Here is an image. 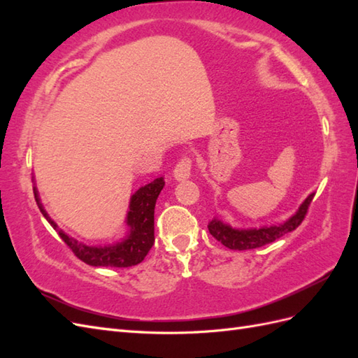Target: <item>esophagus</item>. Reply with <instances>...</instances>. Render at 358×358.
<instances>
[{"label":"esophagus","mask_w":358,"mask_h":358,"mask_svg":"<svg viewBox=\"0 0 358 358\" xmlns=\"http://www.w3.org/2000/svg\"><path fill=\"white\" fill-rule=\"evenodd\" d=\"M191 169H192V158L191 157H182L176 162L175 169H173V176H175L176 180L188 179L189 175H191Z\"/></svg>","instance_id":"esophagus-1"}]
</instances>
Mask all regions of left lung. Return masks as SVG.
Masks as SVG:
<instances>
[{"mask_svg":"<svg viewBox=\"0 0 358 358\" xmlns=\"http://www.w3.org/2000/svg\"><path fill=\"white\" fill-rule=\"evenodd\" d=\"M313 196H315V194H310V196L305 200V203L300 206L299 212L287 222L280 225L268 227V229L266 227V229H258V230H233L231 227L222 224L221 221L213 220L208 225V229L216 241L221 242L227 248L234 249V251H246V249L262 248L264 245L278 241L279 237L285 236L287 233L294 231L303 222V220L306 218V213L309 210V206Z\"/></svg>","mask_w":358,"mask_h":358,"instance_id":"left-lung-1","label":"left lung"}]
</instances>
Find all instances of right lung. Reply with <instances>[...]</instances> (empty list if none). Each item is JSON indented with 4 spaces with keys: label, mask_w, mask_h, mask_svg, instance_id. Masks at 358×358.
<instances>
[{
    "label": "right lung",
    "mask_w": 358,
    "mask_h": 358,
    "mask_svg": "<svg viewBox=\"0 0 358 358\" xmlns=\"http://www.w3.org/2000/svg\"><path fill=\"white\" fill-rule=\"evenodd\" d=\"M164 187V179L158 178L154 182L148 183V185L140 188L134 196L131 197L129 203V212H128V225L131 227V234L128 239L116 246H107V248H90L80 245L78 241L70 239V237L64 233L58 231L62 242L66 243L73 254L78 257L80 262L94 266V267H131L138 263H142L148 252L152 248L155 242V229H154V213H155V203L159 196V192ZM36 200L37 199V191ZM38 208L45 218L50 222L53 229H57V224L49 220L48 213L41 208L38 203Z\"/></svg>",
    "instance_id": "1"
}]
</instances>
